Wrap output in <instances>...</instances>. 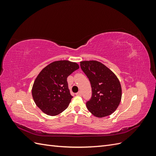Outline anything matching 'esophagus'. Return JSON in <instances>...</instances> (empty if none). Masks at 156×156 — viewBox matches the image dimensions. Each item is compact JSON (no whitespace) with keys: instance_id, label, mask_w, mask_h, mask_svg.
I'll return each instance as SVG.
<instances>
[{"instance_id":"1","label":"esophagus","mask_w":156,"mask_h":156,"mask_svg":"<svg viewBox=\"0 0 156 156\" xmlns=\"http://www.w3.org/2000/svg\"><path fill=\"white\" fill-rule=\"evenodd\" d=\"M81 91H79L77 93H76V95H77V96H81Z\"/></svg>"}]
</instances>
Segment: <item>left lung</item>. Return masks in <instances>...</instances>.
I'll return each instance as SVG.
<instances>
[{
    "mask_svg": "<svg viewBox=\"0 0 156 156\" xmlns=\"http://www.w3.org/2000/svg\"><path fill=\"white\" fill-rule=\"evenodd\" d=\"M80 63L92 87L91 99L86 103L88 110L98 118L111 115L119 107L122 98L119 79L111 69L98 61H82Z\"/></svg>",
    "mask_w": 156,
    "mask_h": 156,
    "instance_id": "8db88e82",
    "label": "left lung"
}]
</instances>
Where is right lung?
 <instances>
[{
    "mask_svg": "<svg viewBox=\"0 0 156 156\" xmlns=\"http://www.w3.org/2000/svg\"><path fill=\"white\" fill-rule=\"evenodd\" d=\"M79 68L77 63L59 60L41 71L33 84L32 95L42 112L55 116L68 107L73 96L68 88L67 77Z\"/></svg>",
    "mask_w": 156,
    "mask_h": 156,
    "instance_id": "right-lung-1",
    "label": "right lung"
}]
</instances>
